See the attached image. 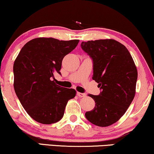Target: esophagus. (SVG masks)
I'll return each instance as SVG.
<instances>
[{
    "instance_id": "esophagus-1",
    "label": "esophagus",
    "mask_w": 154,
    "mask_h": 154,
    "mask_svg": "<svg viewBox=\"0 0 154 154\" xmlns=\"http://www.w3.org/2000/svg\"><path fill=\"white\" fill-rule=\"evenodd\" d=\"M77 95L79 97H85V96H86V94H85V93H82V92H77Z\"/></svg>"
}]
</instances>
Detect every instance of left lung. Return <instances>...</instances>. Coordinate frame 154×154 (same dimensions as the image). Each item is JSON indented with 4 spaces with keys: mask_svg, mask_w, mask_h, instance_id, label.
<instances>
[{
    "mask_svg": "<svg viewBox=\"0 0 154 154\" xmlns=\"http://www.w3.org/2000/svg\"><path fill=\"white\" fill-rule=\"evenodd\" d=\"M81 47L92 59V79L102 90L99 95H88L95 107L85 117L97 126H109L125 114L135 97L136 64L127 48L114 39L82 42Z\"/></svg>",
    "mask_w": 154,
    "mask_h": 154,
    "instance_id": "1",
    "label": "left lung"
}]
</instances>
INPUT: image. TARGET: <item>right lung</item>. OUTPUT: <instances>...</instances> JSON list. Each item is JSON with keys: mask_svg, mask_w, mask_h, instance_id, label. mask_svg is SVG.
<instances>
[{"mask_svg": "<svg viewBox=\"0 0 154 154\" xmlns=\"http://www.w3.org/2000/svg\"><path fill=\"white\" fill-rule=\"evenodd\" d=\"M79 42L39 37L27 42L16 57L15 92L27 113L38 123L58 122L64 116L68 100L75 97V90L56 84L54 74H61L63 58Z\"/></svg>", "mask_w": 154, "mask_h": 154, "instance_id": "obj_1", "label": "right lung"}]
</instances>
